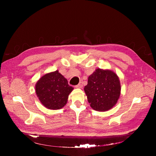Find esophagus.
Segmentation results:
<instances>
[{
  "label": "esophagus",
  "instance_id": "1",
  "mask_svg": "<svg viewBox=\"0 0 156 156\" xmlns=\"http://www.w3.org/2000/svg\"><path fill=\"white\" fill-rule=\"evenodd\" d=\"M83 83L82 82H80L78 84H77V85L76 86V87L77 88H82L83 87Z\"/></svg>",
  "mask_w": 156,
  "mask_h": 156
}]
</instances>
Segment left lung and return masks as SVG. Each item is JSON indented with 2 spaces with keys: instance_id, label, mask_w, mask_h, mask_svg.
Wrapping results in <instances>:
<instances>
[{
  "instance_id": "8db88e82",
  "label": "left lung",
  "mask_w": 156,
  "mask_h": 156,
  "mask_svg": "<svg viewBox=\"0 0 156 156\" xmlns=\"http://www.w3.org/2000/svg\"><path fill=\"white\" fill-rule=\"evenodd\" d=\"M84 90L94 110L106 111L116 104L121 86L119 78L115 72L98 68L88 77V84Z\"/></svg>"
}]
</instances>
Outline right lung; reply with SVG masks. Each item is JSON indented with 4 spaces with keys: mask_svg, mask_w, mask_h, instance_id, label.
Segmentation results:
<instances>
[{
    "mask_svg": "<svg viewBox=\"0 0 156 156\" xmlns=\"http://www.w3.org/2000/svg\"><path fill=\"white\" fill-rule=\"evenodd\" d=\"M36 93L40 102L49 109L56 110L67 103L73 90L58 70L43 75L36 84Z\"/></svg>",
    "mask_w": 156,
    "mask_h": 156,
    "instance_id": "1",
    "label": "right lung"
}]
</instances>
